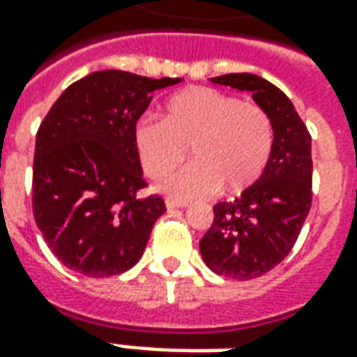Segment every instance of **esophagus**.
Returning a JSON list of instances; mask_svg holds the SVG:
<instances>
[{
  "label": "esophagus",
  "mask_w": 357,
  "mask_h": 357,
  "mask_svg": "<svg viewBox=\"0 0 357 357\" xmlns=\"http://www.w3.org/2000/svg\"><path fill=\"white\" fill-rule=\"evenodd\" d=\"M187 204L183 201H174V199H168L166 201V208L168 210H178V208H185Z\"/></svg>",
  "instance_id": "obj_1"
}]
</instances>
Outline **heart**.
Here are the masks:
<instances>
[{
    "label": "heart",
    "mask_w": 357,
    "mask_h": 357,
    "mask_svg": "<svg viewBox=\"0 0 357 357\" xmlns=\"http://www.w3.org/2000/svg\"><path fill=\"white\" fill-rule=\"evenodd\" d=\"M275 130L268 110L212 88H187L164 102L162 120L141 118L133 145L143 172L162 179L187 153L193 162L164 181L170 197L187 201L220 189L237 195L262 178Z\"/></svg>",
    "instance_id": "heart-1"
}]
</instances>
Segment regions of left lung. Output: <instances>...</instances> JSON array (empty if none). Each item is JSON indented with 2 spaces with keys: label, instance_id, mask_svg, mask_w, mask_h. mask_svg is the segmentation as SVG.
Instances as JSON below:
<instances>
[{
  "label": "left lung",
  "instance_id": "obj_1",
  "mask_svg": "<svg viewBox=\"0 0 357 357\" xmlns=\"http://www.w3.org/2000/svg\"><path fill=\"white\" fill-rule=\"evenodd\" d=\"M250 91L275 130L273 153L262 178L241 197L214 206V222L201 239L204 264L218 275L248 281L268 273L292 250L312 206V137L291 99L256 74L210 78Z\"/></svg>",
  "mask_w": 357,
  "mask_h": 357
}]
</instances>
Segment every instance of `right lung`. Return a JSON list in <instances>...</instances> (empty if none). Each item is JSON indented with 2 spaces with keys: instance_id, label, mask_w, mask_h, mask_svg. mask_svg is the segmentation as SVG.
<instances>
[{
  "instance_id": "1",
  "label": "right lung",
  "mask_w": 357,
  "mask_h": 357,
  "mask_svg": "<svg viewBox=\"0 0 357 357\" xmlns=\"http://www.w3.org/2000/svg\"><path fill=\"white\" fill-rule=\"evenodd\" d=\"M181 78L99 70L61 93L36 135L32 210L43 239L66 268L118 275L139 262L166 212L147 185L133 128L153 91Z\"/></svg>"
}]
</instances>
